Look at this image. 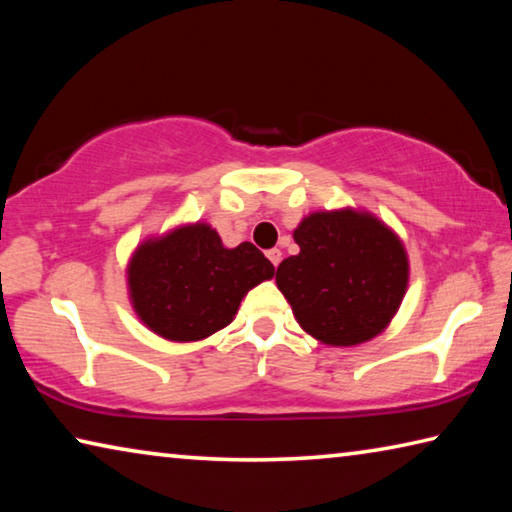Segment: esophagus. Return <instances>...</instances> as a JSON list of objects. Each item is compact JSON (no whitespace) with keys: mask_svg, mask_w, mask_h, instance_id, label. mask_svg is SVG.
I'll use <instances>...</instances> for the list:
<instances>
[{"mask_svg":"<svg viewBox=\"0 0 512 512\" xmlns=\"http://www.w3.org/2000/svg\"><path fill=\"white\" fill-rule=\"evenodd\" d=\"M266 257L271 259L273 266H277V264L282 262V250H280V248H271V250H268V253H266Z\"/></svg>","mask_w":512,"mask_h":512,"instance_id":"obj_1","label":"esophagus"}]
</instances>
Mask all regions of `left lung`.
Segmentation results:
<instances>
[{"mask_svg":"<svg viewBox=\"0 0 512 512\" xmlns=\"http://www.w3.org/2000/svg\"><path fill=\"white\" fill-rule=\"evenodd\" d=\"M300 246L277 266V289L316 341L350 348L384 332L409 287L402 239L375 214L311 212L293 230Z\"/></svg>","mask_w":512,"mask_h":512,"instance_id":"left-lung-1","label":"left lung"}]
</instances>
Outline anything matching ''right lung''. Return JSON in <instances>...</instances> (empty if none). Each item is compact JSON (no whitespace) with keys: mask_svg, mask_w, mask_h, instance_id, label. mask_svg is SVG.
<instances>
[{"mask_svg":"<svg viewBox=\"0 0 512 512\" xmlns=\"http://www.w3.org/2000/svg\"><path fill=\"white\" fill-rule=\"evenodd\" d=\"M273 264L250 241L225 248L210 223H185L142 241L126 266L137 318L167 341H203L232 323Z\"/></svg>","mask_w":512,"mask_h":512,"instance_id":"1","label":"right lung"}]
</instances>
